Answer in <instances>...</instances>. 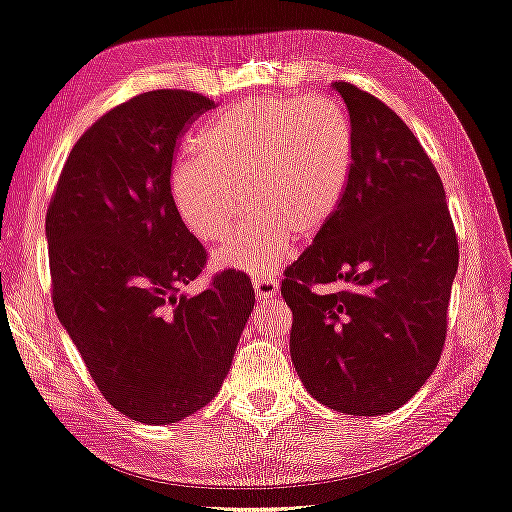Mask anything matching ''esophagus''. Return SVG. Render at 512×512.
Segmentation results:
<instances>
[{
    "instance_id": "34e87169",
    "label": "esophagus",
    "mask_w": 512,
    "mask_h": 512,
    "mask_svg": "<svg viewBox=\"0 0 512 512\" xmlns=\"http://www.w3.org/2000/svg\"><path fill=\"white\" fill-rule=\"evenodd\" d=\"M253 287H255L257 301H266V299H271V296L278 294L280 282L271 276H259L253 280Z\"/></svg>"
}]
</instances>
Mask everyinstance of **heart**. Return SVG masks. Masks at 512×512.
Returning a JSON list of instances; mask_svg holds the SVG:
<instances>
[{
  "label": "heart",
  "mask_w": 512,
  "mask_h": 512,
  "mask_svg": "<svg viewBox=\"0 0 512 512\" xmlns=\"http://www.w3.org/2000/svg\"><path fill=\"white\" fill-rule=\"evenodd\" d=\"M197 154L174 160L170 195L197 239L220 243L255 202L218 264L253 276L287 257L292 236L312 239L345 200L354 170L352 121L329 98H257L232 105L197 133Z\"/></svg>",
  "instance_id": "heart-1"
}]
</instances>
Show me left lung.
<instances>
[{"instance_id":"obj_1","label":"left lung","mask_w":512,"mask_h":512,"mask_svg":"<svg viewBox=\"0 0 512 512\" xmlns=\"http://www.w3.org/2000/svg\"><path fill=\"white\" fill-rule=\"evenodd\" d=\"M333 89L354 128L352 179L280 292L308 393L342 414L379 416L437 368L460 248L444 183L411 128L368 91L342 80Z\"/></svg>"}]
</instances>
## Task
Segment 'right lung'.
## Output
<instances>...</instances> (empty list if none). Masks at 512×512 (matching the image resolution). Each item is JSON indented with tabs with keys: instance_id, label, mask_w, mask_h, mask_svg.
I'll use <instances>...</instances> for the list:
<instances>
[{
	"instance_id": "obj_1",
	"label": "right lung",
	"mask_w": 512,
	"mask_h": 512,
	"mask_svg": "<svg viewBox=\"0 0 512 512\" xmlns=\"http://www.w3.org/2000/svg\"><path fill=\"white\" fill-rule=\"evenodd\" d=\"M213 105L156 89L105 112L68 154L45 216L59 322L103 398L149 425L216 398L255 305L236 269L181 294L207 250L174 209L170 170L183 133Z\"/></svg>"
}]
</instances>
